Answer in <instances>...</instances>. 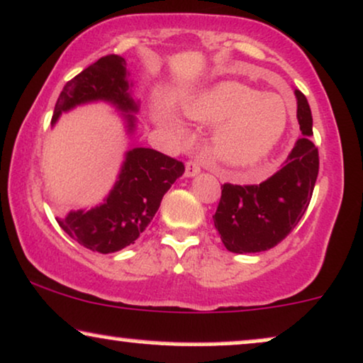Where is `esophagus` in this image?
<instances>
[{
  "instance_id": "esophagus-1",
  "label": "esophagus",
  "mask_w": 363,
  "mask_h": 363,
  "mask_svg": "<svg viewBox=\"0 0 363 363\" xmlns=\"http://www.w3.org/2000/svg\"><path fill=\"white\" fill-rule=\"evenodd\" d=\"M199 170H201V167L196 160H187L186 162V176L187 177L196 176V174H199Z\"/></svg>"
}]
</instances>
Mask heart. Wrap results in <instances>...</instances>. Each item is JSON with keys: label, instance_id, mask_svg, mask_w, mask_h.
<instances>
[{"label": "heart", "instance_id": "obj_1", "mask_svg": "<svg viewBox=\"0 0 363 363\" xmlns=\"http://www.w3.org/2000/svg\"><path fill=\"white\" fill-rule=\"evenodd\" d=\"M187 115L201 123H220L213 135V150L230 167L257 164L270 154L287 125V108L276 94L238 82H223L187 106Z\"/></svg>", "mask_w": 363, "mask_h": 363}]
</instances>
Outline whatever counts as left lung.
Listing matches in <instances>:
<instances>
[{
  "label": "left lung",
  "mask_w": 363,
  "mask_h": 363,
  "mask_svg": "<svg viewBox=\"0 0 363 363\" xmlns=\"http://www.w3.org/2000/svg\"><path fill=\"white\" fill-rule=\"evenodd\" d=\"M296 98L303 137L294 143L282 167L260 184L225 182L221 186L213 220L226 250H269L281 243L306 213L320 170V155L309 138L313 135V116L306 96L296 91Z\"/></svg>",
  "instance_id": "1"
}]
</instances>
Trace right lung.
Returning <instances> with one entry per match:
<instances>
[{
	"instance_id": "add662e5",
	"label": "right lung",
	"mask_w": 363,
	"mask_h": 363,
	"mask_svg": "<svg viewBox=\"0 0 363 363\" xmlns=\"http://www.w3.org/2000/svg\"><path fill=\"white\" fill-rule=\"evenodd\" d=\"M96 99L111 101L125 113L137 111V104L128 94L123 57L104 55L67 81L55 103L52 123L62 111ZM126 118L128 128L133 130V116ZM182 174L184 164L181 160L152 148H133L126 154L120 177L101 206L71 211L57 223L87 250L118 252L135 243L150 225L164 194Z\"/></svg>"
}]
</instances>
